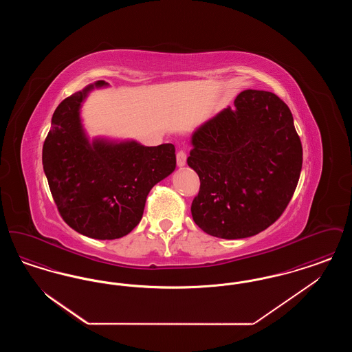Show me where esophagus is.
Instances as JSON below:
<instances>
[{
    "label": "esophagus",
    "instance_id": "1",
    "mask_svg": "<svg viewBox=\"0 0 352 352\" xmlns=\"http://www.w3.org/2000/svg\"><path fill=\"white\" fill-rule=\"evenodd\" d=\"M186 160H187V155H186V153L184 151H179L177 153V165L179 168H184V165H186Z\"/></svg>",
    "mask_w": 352,
    "mask_h": 352
}]
</instances>
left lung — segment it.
Returning <instances> with one entry per match:
<instances>
[{"label":"left lung","mask_w":352,"mask_h":352,"mask_svg":"<svg viewBox=\"0 0 352 352\" xmlns=\"http://www.w3.org/2000/svg\"><path fill=\"white\" fill-rule=\"evenodd\" d=\"M187 165L201 188L195 224L220 239L267 230L284 212L302 168L301 140L290 109L268 91L247 89L191 134Z\"/></svg>","instance_id":"obj_1"}]
</instances>
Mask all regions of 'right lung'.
Segmentation results:
<instances>
[{
	"instance_id": "1",
	"label": "right lung",
	"mask_w": 352,
	"mask_h": 352,
	"mask_svg": "<svg viewBox=\"0 0 352 352\" xmlns=\"http://www.w3.org/2000/svg\"><path fill=\"white\" fill-rule=\"evenodd\" d=\"M104 80L62 101L42 151L43 170L59 214L76 232L113 240L140 223L148 194L175 170L173 144L145 146L135 140L89 138L82 107Z\"/></svg>"
}]
</instances>
